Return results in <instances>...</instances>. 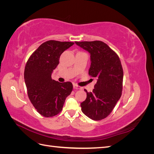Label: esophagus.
Instances as JSON below:
<instances>
[{
	"mask_svg": "<svg viewBox=\"0 0 154 154\" xmlns=\"http://www.w3.org/2000/svg\"><path fill=\"white\" fill-rule=\"evenodd\" d=\"M73 88H75V89H82V87H80V86H78V85H76V84H74L73 85Z\"/></svg>",
	"mask_w": 154,
	"mask_h": 154,
	"instance_id": "1",
	"label": "esophagus"
}]
</instances>
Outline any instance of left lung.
Listing matches in <instances>:
<instances>
[{"label": "left lung", "instance_id": "1", "mask_svg": "<svg viewBox=\"0 0 154 154\" xmlns=\"http://www.w3.org/2000/svg\"><path fill=\"white\" fill-rule=\"evenodd\" d=\"M91 54L88 74L96 78L92 92L80 104L82 111L91 119L99 121L108 116L122 96L123 71L119 58L101 41L75 42Z\"/></svg>", "mask_w": 154, "mask_h": 154}]
</instances>
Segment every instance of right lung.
I'll return each mask as SVG.
<instances>
[{
  "mask_svg": "<svg viewBox=\"0 0 154 154\" xmlns=\"http://www.w3.org/2000/svg\"><path fill=\"white\" fill-rule=\"evenodd\" d=\"M70 42L49 40L41 44L26 63L24 80L27 94L37 112L46 118L62 111L66 97L72 91L71 82L60 83L51 78L60 56L74 44Z\"/></svg>",
  "mask_w": 154,
  "mask_h": 154,
  "instance_id": "obj_1",
  "label": "right lung"
}]
</instances>
